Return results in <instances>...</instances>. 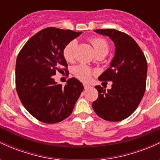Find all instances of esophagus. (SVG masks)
<instances>
[{
	"mask_svg": "<svg viewBox=\"0 0 160 160\" xmlns=\"http://www.w3.org/2000/svg\"><path fill=\"white\" fill-rule=\"evenodd\" d=\"M83 87H84V89H87L88 88L90 87V86L88 85V84H83Z\"/></svg>",
	"mask_w": 160,
	"mask_h": 160,
	"instance_id": "obj_1",
	"label": "esophagus"
}]
</instances>
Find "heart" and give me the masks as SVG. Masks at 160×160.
<instances>
[{
  "label": "heart",
  "instance_id": "heart-1",
  "mask_svg": "<svg viewBox=\"0 0 160 160\" xmlns=\"http://www.w3.org/2000/svg\"><path fill=\"white\" fill-rule=\"evenodd\" d=\"M89 42L92 45L96 55L108 54L109 51V44L107 40L102 38H92L89 39ZM78 47V41L72 40L66 44L63 49V56L67 62H72L75 58V51ZM74 74L79 80L83 82H88L91 80L92 76L95 74L90 68L85 65L75 66L73 70Z\"/></svg>",
  "mask_w": 160,
  "mask_h": 160
}]
</instances>
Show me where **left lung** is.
Instances as JSON below:
<instances>
[{
    "label": "left lung",
    "instance_id": "1",
    "mask_svg": "<svg viewBox=\"0 0 160 160\" xmlns=\"http://www.w3.org/2000/svg\"><path fill=\"white\" fill-rule=\"evenodd\" d=\"M95 32L109 37L115 44L111 67L98 78L112 81L111 89L95 88L98 97L92 108L101 118L111 122L125 120L137 109L146 89L148 63L144 52L132 37L116 29H96Z\"/></svg>",
    "mask_w": 160,
    "mask_h": 160
}]
</instances>
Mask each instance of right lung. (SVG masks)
I'll return each mask as SVG.
<instances>
[{
	"label": "right lung",
	"instance_id": "add662e5",
	"mask_svg": "<svg viewBox=\"0 0 160 160\" xmlns=\"http://www.w3.org/2000/svg\"><path fill=\"white\" fill-rule=\"evenodd\" d=\"M81 33L55 27L42 29L18 54L16 92L25 109L39 121L52 124L68 117L83 90L82 84L74 78L68 79L65 86L53 79L57 71H65L68 77L63 49Z\"/></svg>",
	"mask_w": 160,
	"mask_h": 160
}]
</instances>
